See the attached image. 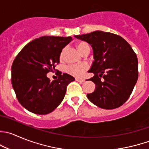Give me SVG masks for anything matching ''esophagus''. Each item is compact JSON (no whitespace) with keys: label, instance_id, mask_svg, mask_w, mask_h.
I'll use <instances>...</instances> for the list:
<instances>
[{"label":"esophagus","instance_id":"esophagus-1","mask_svg":"<svg viewBox=\"0 0 149 149\" xmlns=\"http://www.w3.org/2000/svg\"><path fill=\"white\" fill-rule=\"evenodd\" d=\"M76 81L78 82H84V79H79V78H76Z\"/></svg>","mask_w":149,"mask_h":149}]
</instances>
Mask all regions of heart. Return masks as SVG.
I'll return each mask as SVG.
<instances>
[{
  "label": "heart",
  "mask_w": 149,
  "mask_h": 149,
  "mask_svg": "<svg viewBox=\"0 0 149 149\" xmlns=\"http://www.w3.org/2000/svg\"><path fill=\"white\" fill-rule=\"evenodd\" d=\"M76 48L78 49L79 52L81 53L82 54L86 51L89 50V46L86 43L83 42V41H80V42L76 43ZM65 51V48L63 49L62 50L61 53H60V59H63L64 57ZM88 65L86 64H81V65H70L66 67V71L70 75H73L74 76H77V77H80V76H83L84 72L87 70Z\"/></svg>",
  "instance_id": "1"
}]
</instances>
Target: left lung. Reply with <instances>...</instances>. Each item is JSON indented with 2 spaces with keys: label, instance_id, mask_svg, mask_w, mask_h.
Instances as JSON below:
<instances>
[{
  "label": "left lung",
  "instance_id": "obj_1",
  "mask_svg": "<svg viewBox=\"0 0 149 149\" xmlns=\"http://www.w3.org/2000/svg\"><path fill=\"white\" fill-rule=\"evenodd\" d=\"M93 49L94 61L89 70L95 84L89 101L103 109L123 105L130 96L138 78V58L131 46L121 36L103 31L74 36Z\"/></svg>",
  "mask_w": 149,
  "mask_h": 149
}]
</instances>
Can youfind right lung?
I'll use <instances>...</instances> for the list:
<instances>
[{
    "mask_svg": "<svg viewBox=\"0 0 149 149\" xmlns=\"http://www.w3.org/2000/svg\"><path fill=\"white\" fill-rule=\"evenodd\" d=\"M71 37L42 36L25 45L11 66V84L19 103L36 114H48L61 103L68 84L75 79L60 73L50 81L47 76L60 63L63 49Z\"/></svg>",
    "mask_w": 149,
    "mask_h": 149,
    "instance_id": "right-lung-1",
    "label": "right lung"
}]
</instances>
